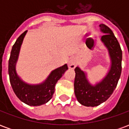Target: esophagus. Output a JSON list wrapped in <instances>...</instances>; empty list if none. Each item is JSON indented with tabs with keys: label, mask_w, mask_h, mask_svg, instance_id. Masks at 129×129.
<instances>
[{
	"label": "esophagus",
	"mask_w": 129,
	"mask_h": 129,
	"mask_svg": "<svg viewBox=\"0 0 129 129\" xmlns=\"http://www.w3.org/2000/svg\"><path fill=\"white\" fill-rule=\"evenodd\" d=\"M68 68L70 69H74L75 68L76 66V61L75 59H73V58H71V59L69 60V61L68 63Z\"/></svg>",
	"instance_id": "esophagus-1"
}]
</instances>
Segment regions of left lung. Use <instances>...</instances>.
<instances>
[{
	"label": "left lung",
	"mask_w": 129,
	"mask_h": 129,
	"mask_svg": "<svg viewBox=\"0 0 129 129\" xmlns=\"http://www.w3.org/2000/svg\"><path fill=\"white\" fill-rule=\"evenodd\" d=\"M104 33L101 40L107 48L111 58V68L102 81L95 86L90 84L86 74L76 67L75 94L78 102L85 106H97L108 100L115 89L122 73V52L113 32L104 24H100Z\"/></svg>",
	"instance_id": "left-lung-1"
}]
</instances>
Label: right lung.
Segmentation results:
<instances>
[{"label":"right lung","instance_id":"right-lung-1","mask_svg":"<svg viewBox=\"0 0 129 129\" xmlns=\"http://www.w3.org/2000/svg\"><path fill=\"white\" fill-rule=\"evenodd\" d=\"M27 30L21 34L11 51L8 73L10 81L14 92L21 102L29 106H40L51 100L54 92V86L56 82L68 69L67 64L56 68L48 76L44 82L37 85H30L21 80L16 72V63L18 60L19 51Z\"/></svg>","mask_w":129,"mask_h":129}]
</instances>
